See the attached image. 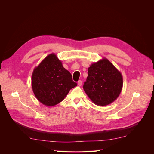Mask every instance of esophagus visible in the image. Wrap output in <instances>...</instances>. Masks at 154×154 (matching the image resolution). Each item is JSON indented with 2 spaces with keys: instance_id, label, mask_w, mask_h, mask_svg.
<instances>
[{
  "instance_id": "34e87169",
  "label": "esophagus",
  "mask_w": 154,
  "mask_h": 154,
  "mask_svg": "<svg viewBox=\"0 0 154 154\" xmlns=\"http://www.w3.org/2000/svg\"><path fill=\"white\" fill-rule=\"evenodd\" d=\"M82 80H79V81L77 82V84H78V85L79 86H81V85H82Z\"/></svg>"
}]
</instances>
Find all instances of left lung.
<instances>
[{
	"mask_svg": "<svg viewBox=\"0 0 154 154\" xmlns=\"http://www.w3.org/2000/svg\"><path fill=\"white\" fill-rule=\"evenodd\" d=\"M122 87V74L107 59L103 58L88 67L83 88L94 104L106 106L118 98Z\"/></svg>",
	"mask_w": 154,
	"mask_h": 154,
	"instance_id": "obj_1",
	"label": "left lung"
}]
</instances>
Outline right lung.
Listing matches in <instances>:
<instances>
[{"instance_id": "right-lung-1", "label": "right lung", "mask_w": 154, "mask_h": 154, "mask_svg": "<svg viewBox=\"0 0 154 154\" xmlns=\"http://www.w3.org/2000/svg\"><path fill=\"white\" fill-rule=\"evenodd\" d=\"M31 79L35 97L47 107L62 102L71 88L77 85L72 80L70 73L54 53L48 55L35 67Z\"/></svg>"}]
</instances>
